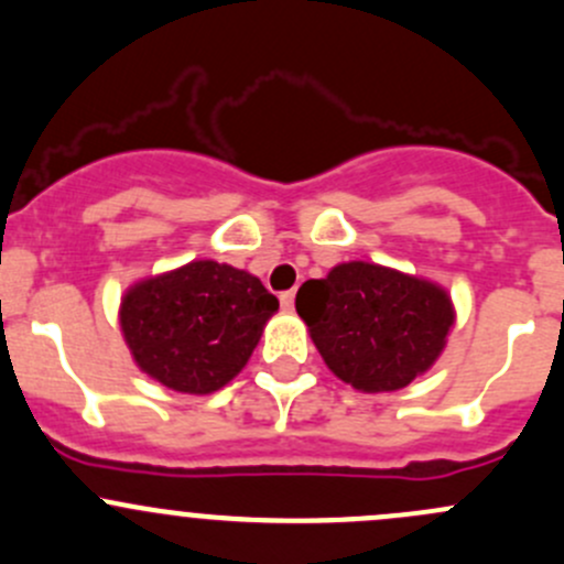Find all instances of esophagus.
<instances>
[{"label":"esophagus","instance_id":"34e87169","mask_svg":"<svg viewBox=\"0 0 564 564\" xmlns=\"http://www.w3.org/2000/svg\"><path fill=\"white\" fill-rule=\"evenodd\" d=\"M280 304H282V310H293V304H295V290H284V293L280 295Z\"/></svg>","mask_w":564,"mask_h":564}]
</instances>
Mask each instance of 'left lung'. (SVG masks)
I'll return each instance as SVG.
<instances>
[{
    "mask_svg": "<svg viewBox=\"0 0 564 564\" xmlns=\"http://www.w3.org/2000/svg\"><path fill=\"white\" fill-rule=\"evenodd\" d=\"M295 312L328 369L367 393L410 386L437 361L454 325L443 288L361 260L301 284Z\"/></svg>",
    "mask_w": 564,
    "mask_h": 564,
    "instance_id": "left-lung-1",
    "label": "left lung"
}]
</instances>
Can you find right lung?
<instances>
[{
  "mask_svg": "<svg viewBox=\"0 0 564 564\" xmlns=\"http://www.w3.org/2000/svg\"><path fill=\"white\" fill-rule=\"evenodd\" d=\"M276 310L258 276L195 260L127 290L121 330L138 367L162 386L212 393L243 369Z\"/></svg>",
  "mask_w": 564,
  "mask_h": 564,
  "instance_id": "right-lung-1",
  "label": "right lung"
}]
</instances>
